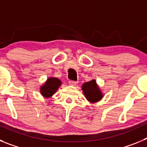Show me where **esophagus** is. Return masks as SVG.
<instances>
[{"label":"esophagus","mask_w":147,"mask_h":147,"mask_svg":"<svg viewBox=\"0 0 147 147\" xmlns=\"http://www.w3.org/2000/svg\"><path fill=\"white\" fill-rule=\"evenodd\" d=\"M77 82L76 81H69V85L71 86H76L77 85Z\"/></svg>","instance_id":"34e87169"}]
</instances>
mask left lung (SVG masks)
<instances>
[{
	"mask_svg": "<svg viewBox=\"0 0 147 147\" xmlns=\"http://www.w3.org/2000/svg\"><path fill=\"white\" fill-rule=\"evenodd\" d=\"M82 90L85 97L90 103H96L104 97L102 90L98 87L96 80H92L91 81L84 83L82 85Z\"/></svg>",
	"mask_w": 147,
	"mask_h": 147,
	"instance_id": "left-lung-1",
	"label": "left lung"
}]
</instances>
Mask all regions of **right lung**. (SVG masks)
Here are the masks:
<instances>
[{
    "instance_id": "add662e5",
    "label": "right lung",
    "mask_w": 147,
    "mask_h": 147,
    "mask_svg": "<svg viewBox=\"0 0 147 147\" xmlns=\"http://www.w3.org/2000/svg\"><path fill=\"white\" fill-rule=\"evenodd\" d=\"M62 85V82L57 77H49L40 88V94L45 98H51L57 91Z\"/></svg>"
}]
</instances>
